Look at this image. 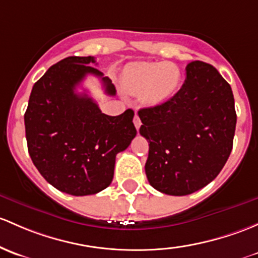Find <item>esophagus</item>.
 Here are the masks:
<instances>
[{
  "label": "esophagus",
  "instance_id": "esophagus-1",
  "mask_svg": "<svg viewBox=\"0 0 258 258\" xmlns=\"http://www.w3.org/2000/svg\"><path fill=\"white\" fill-rule=\"evenodd\" d=\"M134 123H135V127H136V130L138 131V130H140V127H141V124H142V122H141V120H140V117H138V115L136 113V115H135V118H134Z\"/></svg>",
  "mask_w": 258,
  "mask_h": 258
}]
</instances>
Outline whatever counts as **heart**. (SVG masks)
<instances>
[{
    "instance_id": "1",
    "label": "heart",
    "mask_w": 258,
    "mask_h": 258,
    "mask_svg": "<svg viewBox=\"0 0 258 258\" xmlns=\"http://www.w3.org/2000/svg\"><path fill=\"white\" fill-rule=\"evenodd\" d=\"M122 84L130 93H140V100L143 105L158 106L177 93L180 84V72L173 63L138 61L124 68Z\"/></svg>"
}]
</instances>
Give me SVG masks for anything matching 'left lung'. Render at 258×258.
I'll return each instance as SVG.
<instances>
[{
  "instance_id": "obj_1",
  "label": "left lung",
  "mask_w": 258,
  "mask_h": 258,
  "mask_svg": "<svg viewBox=\"0 0 258 258\" xmlns=\"http://www.w3.org/2000/svg\"><path fill=\"white\" fill-rule=\"evenodd\" d=\"M180 90L164 104L141 108L140 134L150 142L145 169L154 189L188 195L218 177L236 127L231 86L213 65L191 61Z\"/></svg>"
}]
</instances>
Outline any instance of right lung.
<instances>
[{"instance_id": "right-lung-1", "label": "right lung", "mask_w": 258, "mask_h": 258, "mask_svg": "<svg viewBox=\"0 0 258 258\" xmlns=\"http://www.w3.org/2000/svg\"><path fill=\"white\" fill-rule=\"evenodd\" d=\"M94 56H68L45 72L33 85L24 126L29 156L43 178L63 193L96 194L111 184L116 154L136 136L132 110L118 116L101 112L77 86L91 74L100 78L105 93L115 85L91 67Z\"/></svg>"}]
</instances>
